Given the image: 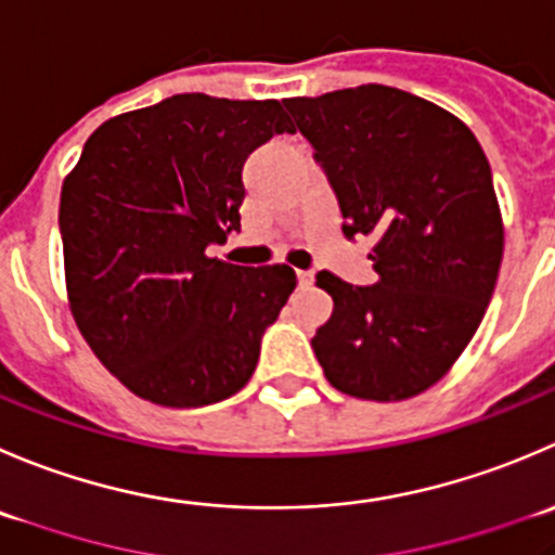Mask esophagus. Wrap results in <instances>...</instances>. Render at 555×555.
I'll return each mask as SVG.
<instances>
[{
  "mask_svg": "<svg viewBox=\"0 0 555 555\" xmlns=\"http://www.w3.org/2000/svg\"><path fill=\"white\" fill-rule=\"evenodd\" d=\"M298 282L304 284V287H309V284L314 282V273H311V271H298Z\"/></svg>",
  "mask_w": 555,
  "mask_h": 555,
  "instance_id": "esophagus-1",
  "label": "esophagus"
}]
</instances>
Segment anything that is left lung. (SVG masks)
I'll return each instance as SVG.
<instances>
[{
	"instance_id": "obj_1",
	"label": "left lung",
	"mask_w": 555,
	"mask_h": 555,
	"mask_svg": "<svg viewBox=\"0 0 555 555\" xmlns=\"http://www.w3.org/2000/svg\"><path fill=\"white\" fill-rule=\"evenodd\" d=\"M338 197L344 235H374L379 282L317 273L333 314L311 338L327 382L363 401L437 385L480 327L504 224L475 132L444 107L382 83L284 100Z\"/></svg>"
}]
</instances>
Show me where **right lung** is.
I'll return each instance as SVG.
<instances>
[{
	"mask_svg": "<svg viewBox=\"0 0 555 555\" xmlns=\"http://www.w3.org/2000/svg\"><path fill=\"white\" fill-rule=\"evenodd\" d=\"M295 132L276 100L173 94L91 132L59 203L69 311L134 396L192 409L238 392L295 289L289 266L206 255L241 230L244 163Z\"/></svg>",
	"mask_w": 555,
	"mask_h": 555,
	"instance_id": "1",
	"label": "right lung"
}]
</instances>
